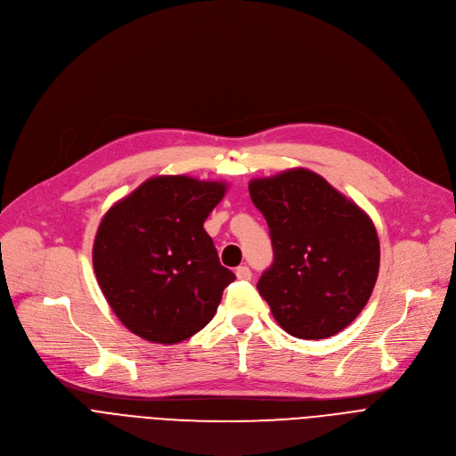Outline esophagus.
I'll return each instance as SVG.
<instances>
[{"label":"esophagus","mask_w":456,"mask_h":456,"mask_svg":"<svg viewBox=\"0 0 456 456\" xmlns=\"http://www.w3.org/2000/svg\"><path fill=\"white\" fill-rule=\"evenodd\" d=\"M236 278L241 280V281H248V280L252 278V273H250L248 267L243 265V267H238V269H236Z\"/></svg>","instance_id":"1"}]
</instances>
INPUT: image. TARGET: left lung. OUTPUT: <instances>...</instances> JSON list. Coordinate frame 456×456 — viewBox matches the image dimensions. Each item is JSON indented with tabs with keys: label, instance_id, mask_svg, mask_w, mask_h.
I'll list each match as a JSON object with an SVG mask.
<instances>
[{
	"label": "left lung",
	"instance_id": "left-lung-1",
	"mask_svg": "<svg viewBox=\"0 0 456 456\" xmlns=\"http://www.w3.org/2000/svg\"><path fill=\"white\" fill-rule=\"evenodd\" d=\"M271 229L273 265L257 281L280 327L297 339L332 338L361 314L379 274L370 216L305 167L248 183Z\"/></svg>",
	"mask_w": 456,
	"mask_h": 456
}]
</instances>
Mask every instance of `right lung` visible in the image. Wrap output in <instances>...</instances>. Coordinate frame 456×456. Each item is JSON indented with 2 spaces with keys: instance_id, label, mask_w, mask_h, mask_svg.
Instances as JSON below:
<instances>
[{
  "instance_id": "obj_1",
  "label": "right lung",
  "mask_w": 456,
  "mask_h": 456,
  "mask_svg": "<svg viewBox=\"0 0 456 456\" xmlns=\"http://www.w3.org/2000/svg\"><path fill=\"white\" fill-rule=\"evenodd\" d=\"M227 185L153 176L104 215L94 241L99 287L124 327L160 345L200 332L234 281L204 229Z\"/></svg>"
}]
</instances>
